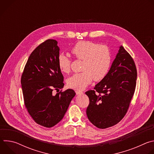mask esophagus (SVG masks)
Returning <instances> with one entry per match:
<instances>
[{"label": "esophagus", "mask_w": 154, "mask_h": 154, "mask_svg": "<svg viewBox=\"0 0 154 154\" xmlns=\"http://www.w3.org/2000/svg\"><path fill=\"white\" fill-rule=\"evenodd\" d=\"M75 93L77 95H79V94H82L83 92L80 91H75Z\"/></svg>", "instance_id": "34e87169"}]
</instances>
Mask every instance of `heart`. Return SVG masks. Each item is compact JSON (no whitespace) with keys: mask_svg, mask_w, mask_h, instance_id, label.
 <instances>
[{"mask_svg":"<svg viewBox=\"0 0 154 154\" xmlns=\"http://www.w3.org/2000/svg\"><path fill=\"white\" fill-rule=\"evenodd\" d=\"M72 54L77 59L83 60L82 72L74 74L68 80V85L75 90H83L94 79L100 81L108 72L112 63V55L109 49L103 45L89 41L77 42L71 49ZM58 65L64 73H69L71 60L63 54L58 57Z\"/></svg>","mask_w":154,"mask_h":154,"instance_id":"b5f03b06","label":"heart"}]
</instances>
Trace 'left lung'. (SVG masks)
<instances>
[{
  "instance_id": "left-lung-1",
  "label": "left lung",
  "mask_w": 154,
  "mask_h": 154,
  "mask_svg": "<svg viewBox=\"0 0 154 154\" xmlns=\"http://www.w3.org/2000/svg\"><path fill=\"white\" fill-rule=\"evenodd\" d=\"M137 78L134 60L121 46L105 78L85 93L90 99L86 115L94 125L106 128L121 121L134 94Z\"/></svg>"
}]
</instances>
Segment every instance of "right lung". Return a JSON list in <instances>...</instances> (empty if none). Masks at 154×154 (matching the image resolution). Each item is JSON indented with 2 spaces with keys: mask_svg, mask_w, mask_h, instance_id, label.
Returning a JSON list of instances; mask_svg holds the SVG:
<instances>
[{
  "mask_svg": "<svg viewBox=\"0 0 154 154\" xmlns=\"http://www.w3.org/2000/svg\"><path fill=\"white\" fill-rule=\"evenodd\" d=\"M55 39H48L30 54L21 76L24 104L38 124L52 127L64 117L75 93L68 89L53 95L64 86L58 65L60 49Z\"/></svg>",
  "mask_w": 154,
  "mask_h": 154,
  "instance_id": "right-lung-1",
  "label": "right lung"
}]
</instances>
